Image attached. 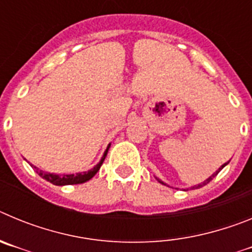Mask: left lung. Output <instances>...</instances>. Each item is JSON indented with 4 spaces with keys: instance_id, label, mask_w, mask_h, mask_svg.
<instances>
[{
    "instance_id": "left-lung-1",
    "label": "left lung",
    "mask_w": 252,
    "mask_h": 252,
    "mask_svg": "<svg viewBox=\"0 0 252 252\" xmlns=\"http://www.w3.org/2000/svg\"><path fill=\"white\" fill-rule=\"evenodd\" d=\"M227 164H228V161H227V162H224L223 165H221V168H218V170H216V173H213V174H212V175H211V177H209V178H208V179H206V180H204L203 183H201V184H198V186H195V188H202V187H203V186H206V184H207V183H209V182H211V180H212V179H213V178H215V177H216V175H217V174H218V173H220V171H221V170H222V169H223V168H224V166H226V165H227ZM157 179H158V182H159V183H161V184H164V186H166V184H165V183H164V182H162V180H160V179H159V178H157ZM193 188H194V187H193Z\"/></svg>"
}]
</instances>
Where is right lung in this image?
<instances>
[{
  "label": "right lung",
  "instance_id": "1",
  "mask_svg": "<svg viewBox=\"0 0 252 252\" xmlns=\"http://www.w3.org/2000/svg\"><path fill=\"white\" fill-rule=\"evenodd\" d=\"M110 146L111 144H108L106 151L103 153V157L101 158L98 164L93 166V168L90 169L88 171H83V173H77V174H54V173H48V171L40 170L39 168H36V166L32 165V164H30V165L36 170V173L40 175V177L43 178V179L48 180V182H50V183L54 184V186H72V184H82L88 182L90 179H92V178L97 174V171L99 170L101 165L103 164L104 159H106L107 153H108Z\"/></svg>",
  "mask_w": 252,
  "mask_h": 252
}]
</instances>
